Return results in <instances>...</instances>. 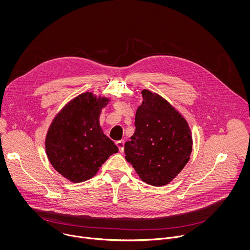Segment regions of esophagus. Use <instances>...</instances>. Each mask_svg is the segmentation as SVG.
Returning a JSON list of instances; mask_svg holds the SVG:
<instances>
[{
  "instance_id": "34e87169",
  "label": "esophagus",
  "mask_w": 250,
  "mask_h": 250,
  "mask_svg": "<svg viewBox=\"0 0 250 250\" xmlns=\"http://www.w3.org/2000/svg\"><path fill=\"white\" fill-rule=\"evenodd\" d=\"M116 145L118 147V150L120 153H122L124 151V142L123 141H120V142H117Z\"/></svg>"
}]
</instances>
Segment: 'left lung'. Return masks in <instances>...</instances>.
<instances>
[{"instance_id": "1", "label": "left lung", "mask_w": 250, "mask_h": 250, "mask_svg": "<svg viewBox=\"0 0 250 250\" xmlns=\"http://www.w3.org/2000/svg\"><path fill=\"white\" fill-rule=\"evenodd\" d=\"M136 112V131L125 143V159L143 182L163 187L175 178L190 158L191 131L186 118L156 92L143 89Z\"/></svg>"}]
</instances>
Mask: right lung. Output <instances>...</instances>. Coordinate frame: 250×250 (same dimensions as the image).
Listing matches in <instances>:
<instances>
[{
    "label": "right lung",
    "mask_w": 250,
    "mask_h": 250,
    "mask_svg": "<svg viewBox=\"0 0 250 250\" xmlns=\"http://www.w3.org/2000/svg\"><path fill=\"white\" fill-rule=\"evenodd\" d=\"M110 99L86 91L70 100L53 118L45 139L53 167L72 183L95 176L117 146L104 134L99 117Z\"/></svg>",
    "instance_id": "obj_1"
}]
</instances>
